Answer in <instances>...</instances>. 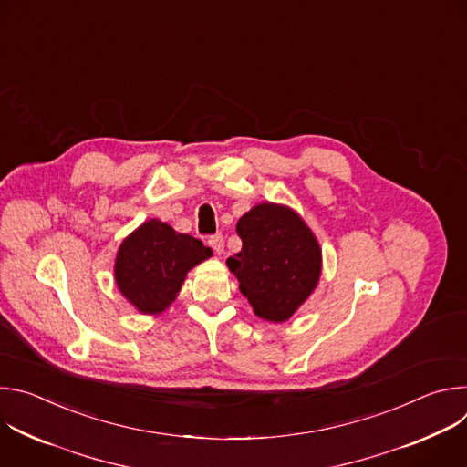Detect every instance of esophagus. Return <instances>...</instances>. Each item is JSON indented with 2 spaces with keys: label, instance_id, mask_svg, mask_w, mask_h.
<instances>
[{
  "label": "esophagus",
  "instance_id": "1",
  "mask_svg": "<svg viewBox=\"0 0 467 467\" xmlns=\"http://www.w3.org/2000/svg\"><path fill=\"white\" fill-rule=\"evenodd\" d=\"M209 245L220 254L222 251H223V247H225V240H223V234H213V236H209Z\"/></svg>",
  "mask_w": 467,
  "mask_h": 467
}]
</instances>
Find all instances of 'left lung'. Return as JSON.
Here are the masks:
<instances>
[{"label":"left lung","instance_id":"8db88e82","mask_svg":"<svg viewBox=\"0 0 467 467\" xmlns=\"http://www.w3.org/2000/svg\"><path fill=\"white\" fill-rule=\"evenodd\" d=\"M242 249L227 265L256 316L286 321L312 294L321 251L306 223L288 207L262 203L236 223Z\"/></svg>","mask_w":467,"mask_h":467}]
</instances>
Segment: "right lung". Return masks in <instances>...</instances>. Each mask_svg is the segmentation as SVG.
I'll return each instance as SVG.
<instances>
[{
    "instance_id": "obj_1",
    "label": "right lung",
    "mask_w": 467,
    "mask_h": 467,
    "mask_svg": "<svg viewBox=\"0 0 467 467\" xmlns=\"http://www.w3.org/2000/svg\"><path fill=\"white\" fill-rule=\"evenodd\" d=\"M211 254L202 240L150 220L119 245L116 285L140 312L159 314L175 299L188 270Z\"/></svg>"
}]
</instances>
